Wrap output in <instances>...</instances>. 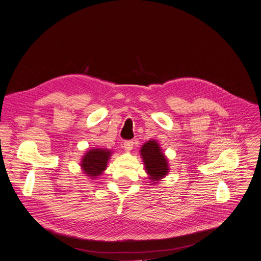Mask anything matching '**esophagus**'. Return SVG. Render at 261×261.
<instances>
[{
	"label": "esophagus",
	"instance_id": "esophagus-1",
	"mask_svg": "<svg viewBox=\"0 0 261 261\" xmlns=\"http://www.w3.org/2000/svg\"><path fill=\"white\" fill-rule=\"evenodd\" d=\"M133 146H134V143L132 140H127V141H125L124 143V149H125V151H127V152H129L130 150L133 149Z\"/></svg>",
	"mask_w": 261,
	"mask_h": 261
}]
</instances>
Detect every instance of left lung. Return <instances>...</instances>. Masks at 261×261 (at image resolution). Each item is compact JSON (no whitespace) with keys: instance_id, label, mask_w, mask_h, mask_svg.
Masks as SVG:
<instances>
[{"instance_id":"obj_1","label":"left lung","mask_w":261,"mask_h":261,"mask_svg":"<svg viewBox=\"0 0 261 261\" xmlns=\"http://www.w3.org/2000/svg\"><path fill=\"white\" fill-rule=\"evenodd\" d=\"M139 152L151 185L158 184L169 174L170 165L168 158L156 140H148L141 146Z\"/></svg>"}]
</instances>
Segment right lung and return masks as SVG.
I'll return each mask as SVG.
<instances>
[{"label": "right lung", "instance_id": "right-lung-1", "mask_svg": "<svg viewBox=\"0 0 261 261\" xmlns=\"http://www.w3.org/2000/svg\"><path fill=\"white\" fill-rule=\"evenodd\" d=\"M112 150L107 148H92L87 151L81 161L84 174L91 179L97 178L107 170V165L112 155Z\"/></svg>", "mask_w": 261, "mask_h": 261}]
</instances>
